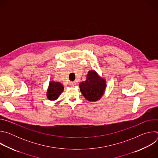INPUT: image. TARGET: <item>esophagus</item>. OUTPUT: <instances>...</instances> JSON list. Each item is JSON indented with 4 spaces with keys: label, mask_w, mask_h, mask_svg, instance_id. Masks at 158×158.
<instances>
[{
    "label": "esophagus",
    "mask_w": 158,
    "mask_h": 158,
    "mask_svg": "<svg viewBox=\"0 0 158 158\" xmlns=\"http://www.w3.org/2000/svg\"><path fill=\"white\" fill-rule=\"evenodd\" d=\"M69 85H70L71 87H74V86H75V85L76 84V83L75 82H70L69 83Z\"/></svg>",
    "instance_id": "esophagus-1"
}]
</instances>
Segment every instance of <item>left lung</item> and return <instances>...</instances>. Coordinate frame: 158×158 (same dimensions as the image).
<instances>
[{"label":"left lung","instance_id":"8db88e82","mask_svg":"<svg viewBox=\"0 0 158 158\" xmlns=\"http://www.w3.org/2000/svg\"><path fill=\"white\" fill-rule=\"evenodd\" d=\"M79 88L85 99L96 102L101 99L105 93L106 80L93 69L88 72L86 80L79 84Z\"/></svg>","mask_w":158,"mask_h":158}]
</instances>
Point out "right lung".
I'll return each mask as SVG.
<instances>
[{
	"mask_svg": "<svg viewBox=\"0 0 158 158\" xmlns=\"http://www.w3.org/2000/svg\"><path fill=\"white\" fill-rule=\"evenodd\" d=\"M64 91V85L59 82L51 81L47 90V98L50 101H56Z\"/></svg>",
	"mask_w": 158,
	"mask_h": 158,
	"instance_id": "add662e5",
	"label": "right lung"
}]
</instances>
